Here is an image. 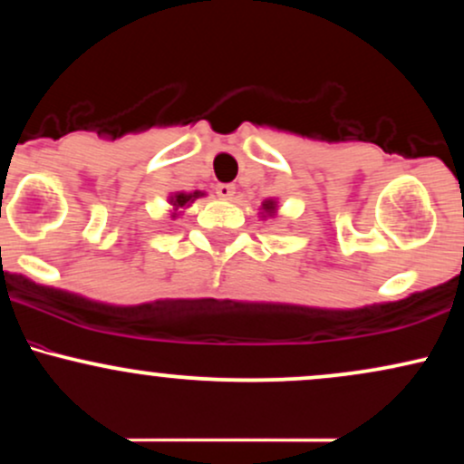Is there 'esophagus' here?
Returning <instances> with one entry per match:
<instances>
[{
	"instance_id": "1",
	"label": "esophagus",
	"mask_w": 464,
	"mask_h": 464,
	"mask_svg": "<svg viewBox=\"0 0 464 464\" xmlns=\"http://www.w3.org/2000/svg\"><path fill=\"white\" fill-rule=\"evenodd\" d=\"M216 194H218V198L231 200L233 196H236V188H233V185H228V183H220L216 188Z\"/></svg>"
}]
</instances>
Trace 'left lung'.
I'll list each match as a JSON object with an SVG mask.
<instances>
[{"label": "left lung", "mask_w": 464, "mask_h": 464, "mask_svg": "<svg viewBox=\"0 0 464 464\" xmlns=\"http://www.w3.org/2000/svg\"><path fill=\"white\" fill-rule=\"evenodd\" d=\"M276 214V200H273V198H270V200H264L262 202V218H273Z\"/></svg>", "instance_id": "left-lung-1"}]
</instances>
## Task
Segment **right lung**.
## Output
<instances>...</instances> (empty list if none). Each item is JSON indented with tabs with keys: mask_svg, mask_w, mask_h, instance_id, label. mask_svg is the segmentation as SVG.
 <instances>
[{
	"mask_svg": "<svg viewBox=\"0 0 464 464\" xmlns=\"http://www.w3.org/2000/svg\"><path fill=\"white\" fill-rule=\"evenodd\" d=\"M200 196H205L202 191H191V194H188V191H177V194H169V205H172V218H179L185 209V207H189V202H194L196 198H200Z\"/></svg>",
	"mask_w": 464,
	"mask_h": 464,
	"instance_id": "right-lung-1",
	"label": "right lung"
}]
</instances>
